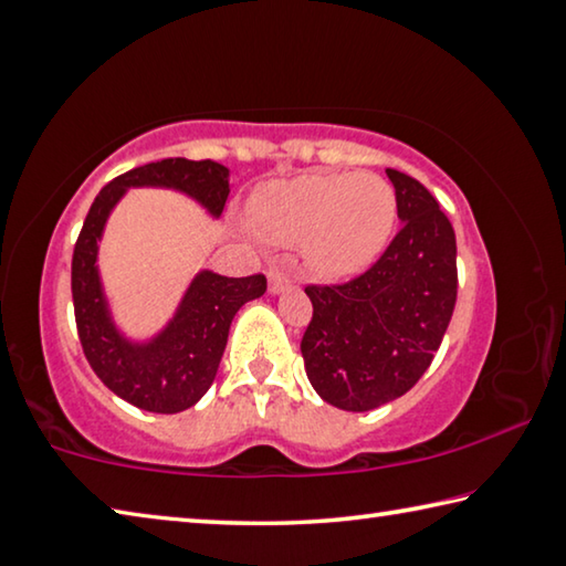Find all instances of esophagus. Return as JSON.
Returning a JSON list of instances; mask_svg holds the SVG:
<instances>
[{
  "label": "esophagus",
  "instance_id": "obj_1",
  "mask_svg": "<svg viewBox=\"0 0 566 566\" xmlns=\"http://www.w3.org/2000/svg\"><path fill=\"white\" fill-rule=\"evenodd\" d=\"M286 290H292L290 274L282 272V270H270V292L280 294V292H286Z\"/></svg>",
  "mask_w": 566,
  "mask_h": 566
}]
</instances>
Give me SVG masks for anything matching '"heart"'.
Here are the masks:
<instances>
[{
	"instance_id": "b5f03b06",
	"label": "heart",
	"mask_w": 566,
	"mask_h": 566,
	"mask_svg": "<svg viewBox=\"0 0 566 566\" xmlns=\"http://www.w3.org/2000/svg\"><path fill=\"white\" fill-rule=\"evenodd\" d=\"M247 222L274 244H300L319 280H349L385 252L397 224V191L375 171H324L260 187Z\"/></svg>"
}]
</instances>
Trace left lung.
I'll list each match as a JSON object with an SVG mask.
<instances>
[{
	"mask_svg": "<svg viewBox=\"0 0 566 566\" xmlns=\"http://www.w3.org/2000/svg\"><path fill=\"white\" fill-rule=\"evenodd\" d=\"M401 229L367 272L344 284L306 286L312 322L304 369L332 407L369 411L417 385L442 344L457 302L452 222L424 185L387 169Z\"/></svg>",
	"mask_w": 566,
	"mask_h": 566,
	"instance_id": "obj_1",
	"label": "left lung"
}]
</instances>
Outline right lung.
<instances>
[{
    "label": "right lung",
    "instance_id": "obj_1",
    "mask_svg": "<svg viewBox=\"0 0 566 566\" xmlns=\"http://www.w3.org/2000/svg\"><path fill=\"white\" fill-rule=\"evenodd\" d=\"M129 187H167L197 199L219 217L229 197V169L212 159L185 157L129 169L104 187L84 219L72 256V300L80 342L104 387L129 405L177 415L195 407L217 377L227 347L229 324L239 306L266 292V276H222L199 272L181 296L177 314L149 342H129L114 324L102 290L99 239L114 205Z\"/></svg>",
    "mask_w": 566,
    "mask_h": 566
}]
</instances>
